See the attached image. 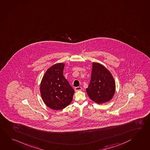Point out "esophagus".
Instances as JSON below:
<instances>
[{
	"instance_id": "34e87169",
	"label": "esophagus",
	"mask_w": 150,
	"mask_h": 150,
	"mask_svg": "<svg viewBox=\"0 0 150 150\" xmlns=\"http://www.w3.org/2000/svg\"><path fill=\"white\" fill-rule=\"evenodd\" d=\"M75 91H81L82 89V88L81 87H76L75 88Z\"/></svg>"
}]
</instances>
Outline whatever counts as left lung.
I'll return each instance as SVG.
<instances>
[{"label":"left lung","mask_w":150,"mask_h":150,"mask_svg":"<svg viewBox=\"0 0 150 150\" xmlns=\"http://www.w3.org/2000/svg\"><path fill=\"white\" fill-rule=\"evenodd\" d=\"M86 91L90 99L97 104L111 100L115 92V82L112 74L104 66L93 63L91 80Z\"/></svg>","instance_id":"left-lung-1"}]
</instances>
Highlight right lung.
I'll return each mask as SVG.
<instances>
[{
  "label": "right lung",
  "mask_w": 150,
  "mask_h": 150,
  "mask_svg": "<svg viewBox=\"0 0 150 150\" xmlns=\"http://www.w3.org/2000/svg\"><path fill=\"white\" fill-rule=\"evenodd\" d=\"M64 64L57 63L50 67L44 75L40 86L41 97L46 106L61 110L68 106L74 91L63 76Z\"/></svg>",
  "instance_id": "right-lung-1"
}]
</instances>
